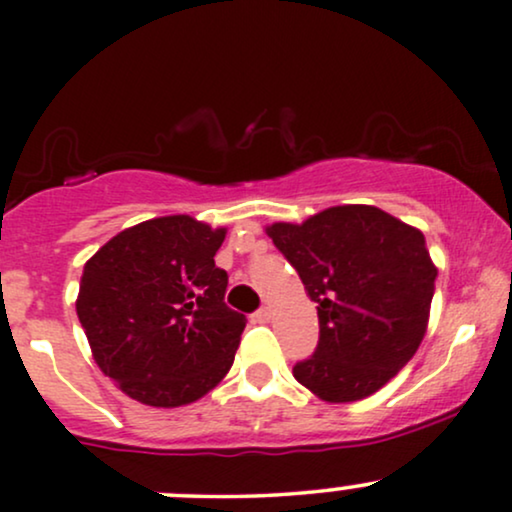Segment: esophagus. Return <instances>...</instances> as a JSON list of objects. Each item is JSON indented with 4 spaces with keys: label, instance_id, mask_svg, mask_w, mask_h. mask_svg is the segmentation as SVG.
Here are the masks:
<instances>
[{
    "label": "esophagus",
    "instance_id": "1",
    "mask_svg": "<svg viewBox=\"0 0 512 512\" xmlns=\"http://www.w3.org/2000/svg\"><path fill=\"white\" fill-rule=\"evenodd\" d=\"M252 319H255V322H260V324L269 322V319H272V310H269V307H260V310L252 315Z\"/></svg>",
    "mask_w": 512,
    "mask_h": 512
}]
</instances>
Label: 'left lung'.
<instances>
[{
	"label": "left lung",
	"instance_id": "obj_1",
	"mask_svg": "<svg viewBox=\"0 0 512 512\" xmlns=\"http://www.w3.org/2000/svg\"><path fill=\"white\" fill-rule=\"evenodd\" d=\"M267 233L317 303V348L293 377L329 403L372 396L427 329L436 267L424 236L369 205L329 207Z\"/></svg>",
	"mask_w": 512,
	"mask_h": 512
}]
</instances>
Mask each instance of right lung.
Instances as JSON below:
<instances>
[{"mask_svg":"<svg viewBox=\"0 0 512 512\" xmlns=\"http://www.w3.org/2000/svg\"><path fill=\"white\" fill-rule=\"evenodd\" d=\"M224 236L186 214L150 219L85 264L76 312L92 355L140 403H193L231 369L248 319L224 303Z\"/></svg>","mask_w":512,"mask_h":512,"instance_id":"1","label":"right lung"}]
</instances>
